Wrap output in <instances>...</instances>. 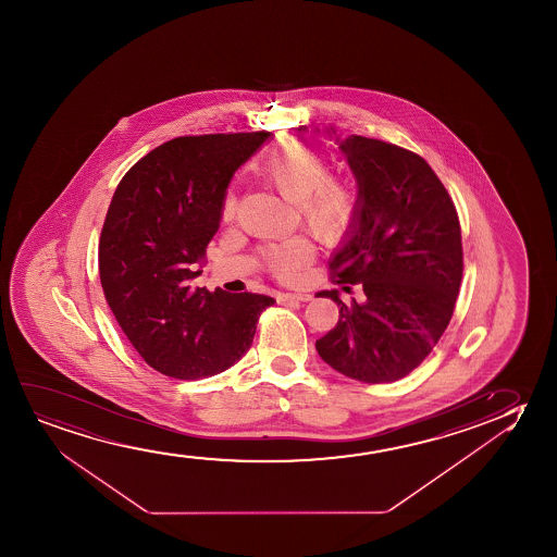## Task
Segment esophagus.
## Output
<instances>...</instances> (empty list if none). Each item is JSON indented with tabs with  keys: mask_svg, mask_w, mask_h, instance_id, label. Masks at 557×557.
<instances>
[{
	"mask_svg": "<svg viewBox=\"0 0 557 557\" xmlns=\"http://www.w3.org/2000/svg\"><path fill=\"white\" fill-rule=\"evenodd\" d=\"M283 300H297V302H308L312 300L310 293H283Z\"/></svg>",
	"mask_w": 557,
	"mask_h": 557,
	"instance_id": "1",
	"label": "esophagus"
}]
</instances>
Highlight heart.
Listing matches in <instances>:
<instances>
[{
	"mask_svg": "<svg viewBox=\"0 0 557 557\" xmlns=\"http://www.w3.org/2000/svg\"><path fill=\"white\" fill-rule=\"evenodd\" d=\"M260 173L282 198L298 206L306 224L329 244L346 236L358 213V194L350 183L329 175L327 161L300 143L277 148ZM236 213V198L228 194L222 203V219ZM313 259V245L306 237H293L268 249L267 264L277 277L295 280Z\"/></svg>",
	"mask_w": 557,
	"mask_h": 557,
	"instance_id": "heart-1",
	"label": "heart"
}]
</instances>
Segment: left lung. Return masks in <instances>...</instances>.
I'll return each instance as SVG.
<instances>
[{
  "label": "left lung",
  "mask_w": 557,
  "mask_h": 557,
  "mask_svg": "<svg viewBox=\"0 0 557 557\" xmlns=\"http://www.w3.org/2000/svg\"><path fill=\"white\" fill-rule=\"evenodd\" d=\"M325 133L335 135L358 183V213L329 267L336 283H359L366 300L346 306L338 290H320L315 297L333 298L341 310L315 350L356 381H399L424 361L455 310L462 280L457 209L417 153L376 138H341L333 127Z\"/></svg>",
  "instance_id": "1"
}]
</instances>
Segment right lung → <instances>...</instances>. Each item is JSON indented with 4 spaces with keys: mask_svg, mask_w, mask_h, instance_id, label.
I'll use <instances>...</instances> for the list:
<instances>
[{
    "mask_svg": "<svg viewBox=\"0 0 557 557\" xmlns=\"http://www.w3.org/2000/svg\"><path fill=\"white\" fill-rule=\"evenodd\" d=\"M272 133L178 137L125 173L99 244L100 283L123 333L156 371L196 381L222 373L251 348L257 293L194 287L221 226L237 169Z\"/></svg>",
    "mask_w": 557,
    "mask_h": 557,
    "instance_id": "1",
    "label": "right lung"
}]
</instances>
